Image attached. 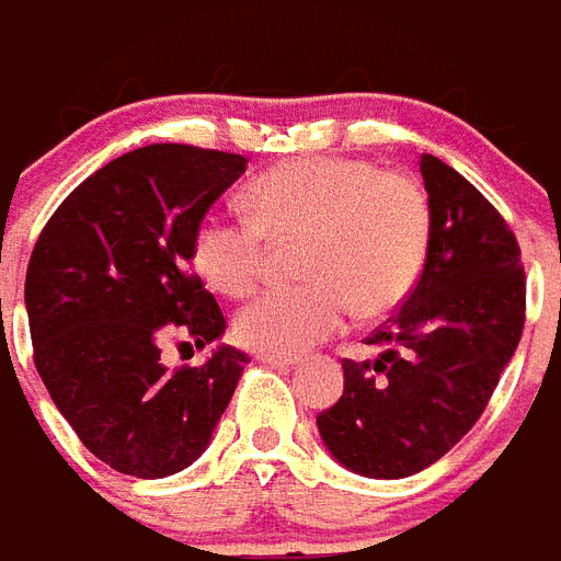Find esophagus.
Here are the masks:
<instances>
[{"label":"esophagus","mask_w":561,"mask_h":561,"mask_svg":"<svg viewBox=\"0 0 561 561\" xmlns=\"http://www.w3.org/2000/svg\"><path fill=\"white\" fill-rule=\"evenodd\" d=\"M260 363L272 365V368H293L299 363V356H287V353H260Z\"/></svg>","instance_id":"obj_1"}]
</instances>
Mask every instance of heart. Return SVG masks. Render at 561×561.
<instances>
[{
	"mask_svg": "<svg viewBox=\"0 0 561 561\" xmlns=\"http://www.w3.org/2000/svg\"><path fill=\"white\" fill-rule=\"evenodd\" d=\"M250 210H210L193 236V268L224 296L260 284L268 248L305 238L301 277L265 289L236 317L238 341L260 353L308 351L356 308L383 313L420 280L432 238L423 186L375 162L305 157L280 162L248 186Z\"/></svg>",
	"mask_w": 561,
	"mask_h": 561,
	"instance_id": "heart-1",
	"label": "heart"
}]
</instances>
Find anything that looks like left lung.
I'll return each instance as SVG.
<instances>
[{"label": "left lung", "mask_w": 561, "mask_h": 561, "mask_svg": "<svg viewBox=\"0 0 561 561\" xmlns=\"http://www.w3.org/2000/svg\"><path fill=\"white\" fill-rule=\"evenodd\" d=\"M432 208L416 287L344 359V392L317 416L320 438L363 478H411L468 435L490 404L526 323V272L511 226L478 186L432 153L420 157Z\"/></svg>", "instance_id": "1"}]
</instances>
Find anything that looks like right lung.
Instances as JSON below:
<instances>
[{"label":"right lung","instance_id":"right-lung-1","mask_svg":"<svg viewBox=\"0 0 561 561\" xmlns=\"http://www.w3.org/2000/svg\"><path fill=\"white\" fill-rule=\"evenodd\" d=\"M248 160L190 145L123 153L54 210L26 268L35 368L96 459L133 478H169L210 444L248 356L220 344L196 368H165L162 341L208 347L226 332L190 272L202 217Z\"/></svg>","mask_w":561,"mask_h":561}]
</instances>
